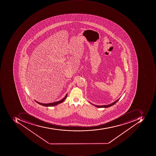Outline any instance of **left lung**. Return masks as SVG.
<instances>
[{"instance_id": "left-lung-1", "label": "left lung", "mask_w": 156, "mask_h": 156, "mask_svg": "<svg viewBox=\"0 0 156 156\" xmlns=\"http://www.w3.org/2000/svg\"><path fill=\"white\" fill-rule=\"evenodd\" d=\"M120 98H119L118 100H116V101H115V102L112 103V104H110V105H94V104H92V103H91L90 102V103L91 104H92L93 105H94V106H96V107H98V108H108V107H110V106H112V105H114V104H116V103H117V102L119 100V99Z\"/></svg>"}]
</instances>
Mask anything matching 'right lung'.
<instances>
[{
  "instance_id": "right-lung-1",
  "label": "right lung",
  "mask_w": 156,
  "mask_h": 156,
  "mask_svg": "<svg viewBox=\"0 0 156 156\" xmlns=\"http://www.w3.org/2000/svg\"><path fill=\"white\" fill-rule=\"evenodd\" d=\"M67 94H66L65 97L63 98L62 99V100H60V101H57V102H53V103H49V104H43V103H39V102H37V101H36V100H35V101H36L37 104H39L40 105H43V106H47V107H49V106L50 107V106H55V105H58V104H60V103L63 102L64 101V100H65L66 98V97H67Z\"/></svg>"
}]
</instances>
